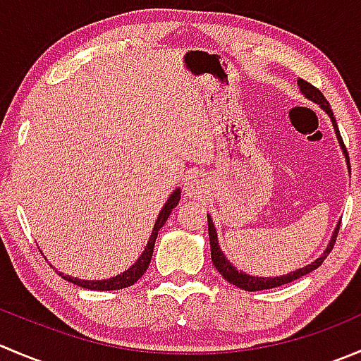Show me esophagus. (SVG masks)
Returning a JSON list of instances; mask_svg holds the SVG:
<instances>
[{"label": "esophagus", "mask_w": 361, "mask_h": 361, "mask_svg": "<svg viewBox=\"0 0 361 361\" xmlns=\"http://www.w3.org/2000/svg\"><path fill=\"white\" fill-rule=\"evenodd\" d=\"M183 190L188 197H199L204 190V178L201 174H188V180L183 183Z\"/></svg>", "instance_id": "obj_1"}]
</instances>
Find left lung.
<instances>
[{
    "label": "left lung",
    "instance_id": "1",
    "mask_svg": "<svg viewBox=\"0 0 361 361\" xmlns=\"http://www.w3.org/2000/svg\"><path fill=\"white\" fill-rule=\"evenodd\" d=\"M298 86H300V92H302V95L305 97V99H309L310 102L317 104V106H319L321 109H323L324 113L330 116L331 125H334L335 135H337V141H338V145H341V149H342V153H344L345 162H348V169H349L348 149H345L344 141H342L341 132H338V127H337V121H335L334 113H331V107H330V104H328V100L324 99V95L319 92V90H317V87H314L312 84L307 82V80L298 79ZM338 227H341V222H338L337 227H335L334 234H331V240L328 241V247L324 248L323 254H321L316 261L310 262V264L303 266V268H298L296 271H291V274L281 275V277H254V275L245 274V271H241V269L238 271L236 266H233V262L226 257V254H224L222 248H220V245H219V238H216V229H215V226H213L212 216L208 215V234H209V247H212V261H213V264H215V268L219 269V274L222 275L227 282H231L233 286H236V288L245 289V291H262V289H274V288H279V286L289 284V282L296 281V279L303 277V275L310 274V271H314L316 268H319L321 262L326 259V255L330 254L331 248H334L335 238H337V233H338Z\"/></svg>",
    "mask_w": 361,
    "mask_h": 361
}]
</instances>
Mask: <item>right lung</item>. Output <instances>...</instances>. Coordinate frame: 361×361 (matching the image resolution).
Returning <instances> with one entry per match:
<instances>
[{
    "mask_svg": "<svg viewBox=\"0 0 361 361\" xmlns=\"http://www.w3.org/2000/svg\"><path fill=\"white\" fill-rule=\"evenodd\" d=\"M180 197H181V190L180 188H176V190L169 195V199H167V202L164 204V208L160 209L159 216H157V222H155V226H153V231H152V234H149V240H148V243H146L142 254L139 255V259L130 266V268L125 269L123 274L116 275V277L107 279V281H80V279H73V277H70V275H65V274H59V275H61L65 281L72 282V284L79 286V288L92 289V291H118V289H125V288H130V286H134L135 282H137L139 279L145 275L146 269H148L149 261H152V255H153V247H155L157 234H159L160 227L166 224V220L169 219L171 212H173V209L178 206Z\"/></svg>",
    "mask_w": 361,
    "mask_h": 361,
    "instance_id": "right-lung-1",
    "label": "right lung"
}]
</instances>
